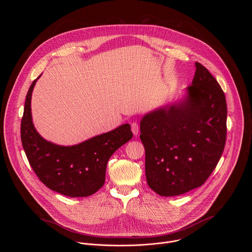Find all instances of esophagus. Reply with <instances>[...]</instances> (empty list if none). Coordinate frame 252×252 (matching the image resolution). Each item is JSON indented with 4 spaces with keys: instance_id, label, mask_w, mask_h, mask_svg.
Instances as JSON below:
<instances>
[{
    "instance_id": "esophagus-1",
    "label": "esophagus",
    "mask_w": 252,
    "mask_h": 252,
    "mask_svg": "<svg viewBox=\"0 0 252 252\" xmlns=\"http://www.w3.org/2000/svg\"><path fill=\"white\" fill-rule=\"evenodd\" d=\"M131 130H132V132H133V134L135 135V136H137L138 134H139V131H140V127H139V124H138V122H133V123H131Z\"/></svg>"
}]
</instances>
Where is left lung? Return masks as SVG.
Here are the masks:
<instances>
[{"label":"left lung","mask_w":252,"mask_h":252,"mask_svg":"<svg viewBox=\"0 0 252 252\" xmlns=\"http://www.w3.org/2000/svg\"><path fill=\"white\" fill-rule=\"evenodd\" d=\"M195 65L186 99L154 110L141 121L146 181L164 197L203 185L216 169L226 143L224 92L207 68L198 62Z\"/></svg>","instance_id":"obj_1"}]
</instances>
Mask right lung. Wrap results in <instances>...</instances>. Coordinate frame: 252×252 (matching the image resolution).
<instances>
[{"mask_svg":"<svg viewBox=\"0 0 252 252\" xmlns=\"http://www.w3.org/2000/svg\"><path fill=\"white\" fill-rule=\"evenodd\" d=\"M36 79L28 90L20 128L27 159L49 189L69 197L90 196L104 185L110 156L132 139L131 126L121 125L72 146L51 144L38 135L32 122L31 97Z\"/></svg>","mask_w":252,"mask_h":252,"instance_id":"obj_1","label":"right lung"}]
</instances>
